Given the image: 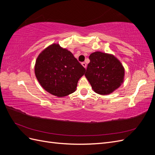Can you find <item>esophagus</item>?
<instances>
[{"mask_svg":"<svg viewBox=\"0 0 155 155\" xmlns=\"http://www.w3.org/2000/svg\"><path fill=\"white\" fill-rule=\"evenodd\" d=\"M81 64H82V65H83V66L84 67H85V68H87V64H86V63H85V62H83V63H81Z\"/></svg>","mask_w":155,"mask_h":155,"instance_id":"obj_1","label":"esophagus"}]
</instances>
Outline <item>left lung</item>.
Wrapping results in <instances>:
<instances>
[{
    "label": "left lung",
    "mask_w": 155,
    "mask_h": 155,
    "mask_svg": "<svg viewBox=\"0 0 155 155\" xmlns=\"http://www.w3.org/2000/svg\"><path fill=\"white\" fill-rule=\"evenodd\" d=\"M89 59L85 76L95 92L109 94L123 83L124 68L113 55L96 51Z\"/></svg>",
    "instance_id": "1"
}]
</instances>
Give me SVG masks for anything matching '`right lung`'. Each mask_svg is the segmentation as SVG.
Masks as SVG:
<instances>
[{
  "label": "right lung",
  "instance_id": "right-lung-1",
  "mask_svg": "<svg viewBox=\"0 0 155 155\" xmlns=\"http://www.w3.org/2000/svg\"><path fill=\"white\" fill-rule=\"evenodd\" d=\"M85 68L70 51L53 44L44 50L37 58L35 74L43 88L58 97L73 93Z\"/></svg>",
  "mask_w": 155,
  "mask_h": 155
}]
</instances>
